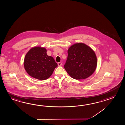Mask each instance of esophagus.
Wrapping results in <instances>:
<instances>
[{
  "label": "esophagus",
  "instance_id": "esophagus-1",
  "mask_svg": "<svg viewBox=\"0 0 125 125\" xmlns=\"http://www.w3.org/2000/svg\"><path fill=\"white\" fill-rule=\"evenodd\" d=\"M57 64H58V65L59 66H61L62 65V64L61 62H58Z\"/></svg>",
  "mask_w": 125,
  "mask_h": 125
}]
</instances>
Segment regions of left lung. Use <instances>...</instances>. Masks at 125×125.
Masks as SVG:
<instances>
[{"instance_id": "left-lung-1", "label": "left lung", "mask_w": 125, "mask_h": 125, "mask_svg": "<svg viewBox=\"0 0 125 125\" xmlns=\"http://www.w3.org/2000/svg\"><path fill=\"white\" fill-rule=\"evenodd\" d=\"M97 64V58L94 51L83 43H77L68 50V57L64 68L70 77L80 80L92 75Z\"/></svg>"}]
</instances>
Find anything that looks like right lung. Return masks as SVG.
Returning a JSON list of instances; mask_svg holds the SVG:
<instances>
[{"label":"right lung","instance_id":"obj_1","mask_svg":"<svg viewBox=\"0 0 125 125\" xmlns=\"http://www.w3.org/2000/svg\"><path fill=\"white\" fill-rule=\"evenodd\" d=\"M24 65L28 74L40 80L49 78L58 66L52 57L47 56L46 49L40 47H33L29 51Z\"/></svg>","mask_w":125,"mask_h":125}]
</instances>
